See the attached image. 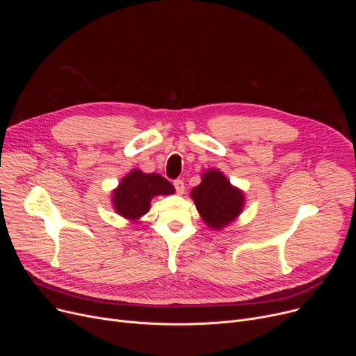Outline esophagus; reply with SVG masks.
Returning <instances> with one entry per match:
<instances>
[{"label":"esophagus","instance_id":"obj_1","mask_svg":"<svg viewBox=\"0 0 356 356\" xmlns=\"http://www.w3.org/2000/svg\"><path fill=\"white\" fill-rule=\"evenodd\" d=\"M175 188H176V192L179 193V195H181V193H184V181L183 180H175Z\"/></svg>","mask_w":356,"mask_h":356}]
</instances>
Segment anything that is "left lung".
I'll list each match as a JSON object with an SVG mask.
<instances>
[{
	"label": "left lung",
	"instance_id": "8db88e82",
	"mask_svg": "<svg viewBox=\"0 0 356 356\" xmlns=\"http://www.w3.org/2000/svg\"><path fill=\"white\" fill-rule=\"evenodd\" d=\"M191 197L202 220L213 231H222L231 225L245 204V193L218 168L202 173V181L192 189Z\"/></svg>",
	"mask_w": 356,
	"mask_h": 356
}]
</instances>
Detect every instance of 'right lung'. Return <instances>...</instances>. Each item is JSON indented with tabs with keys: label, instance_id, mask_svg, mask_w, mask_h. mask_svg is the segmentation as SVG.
<instances>
[{
	"label": "right lung",
	"instance_id": "right-lung-1",
	"mask_svg": "<svg viewBox=\"0 0 356 356\" xmlns=\"http://www.w3.org/2000/svg\"><path fill=\"white\" fill-rule=\"evenodd\" d=\"M175 192L173 184L163 176L157 173H144L140 168H133L112 191L111 202L120 216L131 223H138L149 211L153 197L173 195Z\"/></svg>",
	"mask_w": 356,
	"mask_h": 356
}]
</instances>
